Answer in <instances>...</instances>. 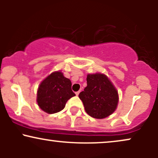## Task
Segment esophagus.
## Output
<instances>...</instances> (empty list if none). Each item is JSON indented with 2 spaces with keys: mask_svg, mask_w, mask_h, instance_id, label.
<instances>
[{
  "mask_svg": "<svg viewBox=\"0 0 158 158\" xmlns=\"http://www.w3.org/2000/svg\"><path fill=\"white\" fill-rule=\"evenodd\" d=\"M79 94V91H77V92H76V95L77 96H78Z\"/></svg>",
  "mask_w": 158,
  "mask_h": 158,
  "instance_id": "esophagus-1",
  "label": "esophagus"
}]
</instances>
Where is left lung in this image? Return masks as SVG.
Wrapping results in <instances>:
<instances>
[{"label":"left lung","mask_w":158,"mask_h":158,"mask_svg":"<svg viewBox=\"0 0 158 158\" xmlns=\"http://www.w3.org/2000/svg\"><path fill=\"white\" fill-rule=\"evenodd\" d=\"M86 113L96 119H104L117 109L119 94L111 81L101 73H88L87 86L79 94Z\"/></svg>","instance_id":"1"}]
</instances>
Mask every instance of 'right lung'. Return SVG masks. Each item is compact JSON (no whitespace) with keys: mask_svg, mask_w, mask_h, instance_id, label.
<instances>
[{"mask_svg":"<svg viewBox=\"0 0 158 158\" xmlns=\"http://www.w3.org/2000/svg\"><path fill=\"white\" fill-rule=\"evenodd\" d=\"M71 85V81L61 70L52 72L40 83L36 98L38 106L50 114L61 111L68 99L76 96Z\"/></svg>","mask_w":158,"mask_h":158,"instance_id":"1","label":"right lung"}]
</instances>
